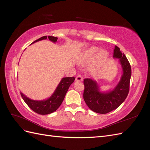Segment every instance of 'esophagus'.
Instances as JSON below:
<instances>
[{"label":"esophagus","mask_w":150,"mask_h":150,"mask_svg":"<svg viewBox=\"0 0 150 150\" xmlns=\"http://www.w3.org/2000/svg\"><path fill=\"white\" fill-rule=\"evenodd\" d=\"M83 80V77L81 76V75L77 76V77L76 78V81H82Z\"/></svg>","instance_id":"obj_1"}]
</instances>
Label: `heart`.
<instances>
[{"instance_id":"1","label":"heart","mask_w":150,"mask_h":150,"mask_svg":"<svg viewBox=\"0 0 150 150\" xmlns=\"http://www.w3.org/2000/svg\"><path fill=\"white\" fill-rule=\"evenodd\" d=\"M99 49V47L96 46L86 49L79 56V61L83 62H89L94 59V64L96 65L103 64L107 60L108 53L105 50H101L98 52Z\"/></svg>"}]
</instances>
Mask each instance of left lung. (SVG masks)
Returning a JSON list of instances; mask_svg holds the SVG:
<instances>
[{"instance_id":"8db88e82","label":"left lung","mask_w":150,"mask_h":150,"mask_svg":"<svg viewBox=\"0 0 150 150\" xmlns=\"http://www.w3.org/2000/svg\"><path fill=\"white\" fill-rule=\"evenodd\" d=\"M113 57L120 60L122 70L121 79L114 89L103 92L96 81L90 78L84 80V100L91 110L99 114H106L116 110L124 102L129 93L131 76L129 62L124 53H122L116 46Z\"/></svg>"}]
</instances>
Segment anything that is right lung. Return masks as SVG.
Wrapping results in <instances>:
<instances>
[{
  "instance_id": "1",
  "label": "right lung",
  "mask_w": 150,
  "mask_h": 150,
  "mask_svg": "<svg viewBox=\"0 0 150 150\" xmlns=\"http://www.w3.org/2000/svg\"><path fill=\"white\" fill-rule=\"evenodd\" d=\"M47 38V37L46 35L43 36V37L35 40L32 44L39 41V40H45ZM48 38L54 43L56 42L57 40V38L54 37V36H48ZM74 80V77L63 78L60 81L59 84H58L55 91L51 95V96L47 99H44V100H33V99H30L28 97L25 96L21 92V95L28 106L36 113H38L39 115L51 114V113L56 111L58 108L61 106V104H62L65 98L68 89H69L71 84L73 83Z\"/></svg>"
}]
</instances>
